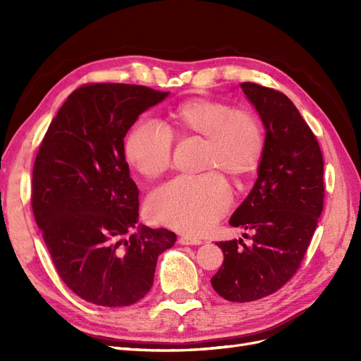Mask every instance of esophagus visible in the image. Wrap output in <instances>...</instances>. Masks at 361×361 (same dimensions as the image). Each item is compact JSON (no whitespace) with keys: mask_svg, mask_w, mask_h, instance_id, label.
Returning a JSON list of instances; mask_svg holds the SVG:
<instances>
[{"mask_svg":"<svg viewBox=\"0 0 361 361\" xmlns=\"http://www.w3.org/2000/svg\"><path fill=\"white\" fill-rule=\"evenodd\" d=\"M179 244L180 245H200V244H203V241L202 239H195V238H190V236H180Z\"/></svg>","mask_w":361,"mask_h":361,"instance_id":"obj_1","label":"esophagus"}]
</instances>
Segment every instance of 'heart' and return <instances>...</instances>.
Masks as SVG:
<instances>
[{"mask_svg":"<svg viewBox=\"0 0 361 361\" xmlns=\"http://www.w3.org/2000/svg\"><path fill=\"white\" fill-rule=\"evenodd\" d=\"M173 137L204 138L202 169L212 171L162 185L150 194L146 212L152 221L199 236L220 220L232 202L219 173L243 180L259 167L265 154L264 125L248 110L190 97L170 108L166 128L140 120L129 129L123 145L129 167L146 179L159 178L171 166Z\"/></svg>","mask_w":361,"mask_h":361,"instance_id":"1","label":"heart"}]
</instances>
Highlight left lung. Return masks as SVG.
Instances as JSON below:
<instances>
[{
	"instance_id": "left-lung-1",
	"label": "left lung",
	"mask_w": 361,
	"mask_h": 361,
	"mask_svg": "<svg viewBox=\"0 0 361 361\" xmlns=\"http://www.w3.org/2000/svg\"><path fill=\"white\" fill-rule=\"evenodd\" d=\"M241 89L265 126L257 179L228 224L253 232L223 241L221 268L211 279L227 301L248 302L277 292L300 268L324 209V159L318 140L286 94L256 82Z\"/></svg>"
}]
</instances>
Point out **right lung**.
I'll return each mask as SVG.
<instances>
[{"label": "right lung", "mask_w": 361, "mask_h": 361, "mask_svg": "<svg viewBox=\"0 0 361 361\" xmlns=\"http://www.w3.org/2000/svg\"><path fill=\"white\" fill-rule=\"evenodd\" d=\"M169 96L145 85L93 82L72 92L51 122L32 167L31 206L66 286L96 305L125 307L154 285L167 228L138 226V188L123 138L147 108Z\"/></svg>", "instance_id": "obj_1"}]
</instances>
